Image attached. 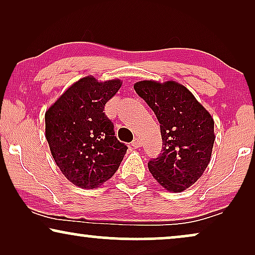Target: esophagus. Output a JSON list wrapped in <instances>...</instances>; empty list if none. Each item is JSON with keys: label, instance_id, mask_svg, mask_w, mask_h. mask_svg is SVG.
Instances as JSON below:
<instances>
[{"label": "esophagus", "instance_id": "obj_1", "mask_svg": "<svg viewBox=\"0 0 255 255\" xmlns=\"http://www.w3.org/2000/svg\"><path fill=\"white\" fill-rule=\"evenodd\" d=\"M132 146H133L134 148H139L141 146V140L140 139H138V138H135L133 141H132Z\"/></svg>", "mask_w": 255, "mask_h": 255}]
</instances>
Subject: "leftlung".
<instances>
[{
  "instance_id": "obj_1",
  "label": "left lung",
  "mask_w": 255,
  "mask_h": 255,
  "mask_svg": "<svg viewBox=\"0 0 255 255\" xmlns=\"http://www.w3.org/2000/svg\"><path fill=\"white\" fill-rule=\"evenodd\" d=\"M135 93L160 123L161 153L148 161L153 177L167 190L180 193L196 182L210 162L214 120L186 87L175 81H140Z\"/></svg>"
}]
</instances>
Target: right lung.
Instances as JSON below:
<instances>
[{"mask_svg": "<svg viewBox=\"0 0 255 255\" xmlns=\"http://www.w3.org/2000/svg\"><path fill=\"white\" fill-rule=\"evenodd\" d=\"M121 80H79L45 114V132L61 173L85 189H94L116 173L128 146L115 135L104 106L121 88Z\"/></svg>", "mask_w": 255, "mask_h": 255, "instance_id": "right-lung-1", "label": "right lung"}]
</instances>
